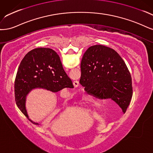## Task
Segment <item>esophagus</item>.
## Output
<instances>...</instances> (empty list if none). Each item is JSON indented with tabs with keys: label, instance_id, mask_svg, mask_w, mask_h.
Returning <instances> with one entry per match:
<instances>
[{
	"label": "esophagus",
	"instance_id": "1",
	"mask_svg": "<svg viewBox=\"0 0 153 153\" xmlns=\"http://www.w3.org/2000/svg\"><path fill=\"white\" fill-rule=\"evenodd\" d=\"M73 84L74 87H77L79 86V82L77 81H74L73 82Z\"/></svg>",
	"mask_w": 153,
	"mask_h": 153
}]
</instances>
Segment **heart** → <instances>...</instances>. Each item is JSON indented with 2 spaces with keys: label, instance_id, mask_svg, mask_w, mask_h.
<instances>
[{
  "label": "heart",
  "instance_id": "obj_1",
  "mask_svg": "<svg viewBox=\"0 0 153 153\" xmlns=\"http://www.w3.org/2000/svg\"><path fill=\"white\" fill-rule=\"evenodd\" d=\"M87 101H88L89 102H91V103H93L94 105H97L98 104V102L94 99V98H93L91 97H89L87 98Z\"/></svg>",
  "mask_w": 153,
  "mask_h": 153
}]
</instances>
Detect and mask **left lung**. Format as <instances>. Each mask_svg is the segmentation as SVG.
Instances as JSON below:
<instances>
[{
  "instance_id": "1",
  "label": "left lung",
  "mask_w": 153,
  "mask_h": 153,
  "mask_svg": "<svg viewBox=\"0 0 153 153\" xmlns=\"http://www.w3.org/2000/svg\"><path fill=\"white\" fill-rule=\"evenodd\" d=\"M79 83L85 91L101 99L111 98L125 113L133 95L131 74L115 50L102 45L90 47L82 56Z\"/></svg>"
}]
</instances>
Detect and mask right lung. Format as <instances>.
Returning <instances> with one entry per match:
<instances>
[{"instance_id": "add662e5", "label": "right lung", "mask_w": 153, "mask_h": 153, "mask_svg": "<svg viewBox=\"0 0 153 153\" xmlns=\"http://www.w3.org/2000/svg\"><path fill=\"white\" fill-rule=\"evenodd\" d=\"M36 88L53 92L64 88H74L63 70L60 57L52 49L40 48L29 51L18 68L14 82L15 101L18 109L30 121L25 109V97Z\"/></svg>"}]
</instances>
